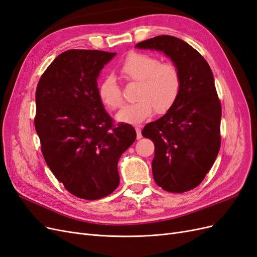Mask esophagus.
<instances>
[{
    "label": "esophagus",
    "instance_id": "1",
    "mask_svg": "<svg viewBox=\"0 0 257 257\" xmlns=\"http://www.w3.org/2000/svg\"><path fill=\"white\" fill-rule=\"evenodd\" d=\"M135 130H136V134H137V139H141L143 137L142 128L141 127H135Z\"/></svg>",
    "mask_w": 257,
    "mask_h": 257
}]
</instances>
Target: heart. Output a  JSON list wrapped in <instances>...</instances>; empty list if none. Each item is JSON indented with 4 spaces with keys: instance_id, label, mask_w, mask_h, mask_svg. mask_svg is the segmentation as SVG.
I'll return each mask as SVG.
<instances>
[{
    "instance_id": "b5f03b06",
    "label": "heart",
    "mask_w": 257,
    "mask_h": 257,
    "mask_svg": "<svg viewBox=\"0 0 257 257\" xmlns=\"http://www.w3.org/2000/svg\"><path fill=\"white\" fill-rule=\"evenodd\" d=\"M121 75L128 81L138 82L136 103L124 106L115 114L121 123L139 124L152 113H165L174 106L181 88V79L176 66L146 53H132L120 66ZM98 97L108 109L119 108L123 98L118 83L111 76L99 83Z\"/></svg>"
}]
</instances>
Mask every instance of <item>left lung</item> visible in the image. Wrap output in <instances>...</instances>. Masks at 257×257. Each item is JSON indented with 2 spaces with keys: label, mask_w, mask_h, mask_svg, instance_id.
I'll return each mask as SVG.
<instances>
[{
  "label": "left lung",
  "mask_w": 257,
  "mask_h": 257,
  "mask_svg": "<svg viewBox=\"0 0 257 257\" xmlns=\"http://www.w3.org/2000/svg\"><path fill=\"white\" fill-rule=\"evenodd\" d=\"M138 49L163 52L181 79L174 106L142 134L154 144L152 174L163 190L188 192L204 180L221 146L222 108L207 61L188 43L170 35L138 43Z\"/></svg>",
  "instance_id": "obj_1"
}]
</instances>
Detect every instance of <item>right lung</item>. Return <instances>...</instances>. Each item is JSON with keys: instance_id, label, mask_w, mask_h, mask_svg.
Listing matches in <instances>:
<instances>
[{"instance_id": "obj_1", "label": "right lung", "mask_w": 257, "mask_h": 257, "mask_svg": "<svg viewBox=\"0 0 257 257\" xmlns=\"http://www.w3.org/2000/svg\"><path fill=\"white\" fill-rule=\"evenodd\" d=\"M115 54L62 52L36 88L34 122L44 159L69 193L88 200L118 188V162L136 139L131 124L113 125L98 97V76Z\"/></svg>"}]
</instances>
